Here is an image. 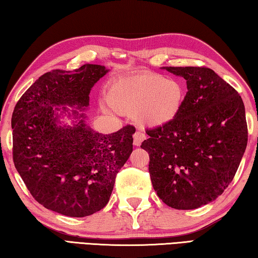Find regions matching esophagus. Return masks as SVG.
I'll use <instances>...</instances> for the list:
<instances>
[{
    "label": "esophagus",
    "mask_w": 258,
    "mask_h": 258,
    "mask_svg": "<svg viewBox=\"0 0 258 258\" xmlns=\"http://www.w3.org/2000/svg\"><path fill=\"white\" fill-rule=\"evenodd\" d=\"M143 140H146V135L141 132H135L133 135V145L135 147L141 146Z\"/></svg>",
    "instance_id": "1"
}]
</instances>
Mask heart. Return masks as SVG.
Segmentation results:
<instances>
[{
    "label": "heart",
    "mask_w": 258,
    "mask_h": 258,
    "mask_svg": "<svg viewBox=\"0 0 258 258\" xmlns=\"http://www.w3.org/2000/svg\"><path fill=\"white\" fill-rule=\"evenodd\" d=\"M180 81L159 74L141 72L119 76L109 83L104 111L134 116L147 127H161L175 120L184 102Z\"/></svg>",
    "instance_id": "heart-1"
}]
</instances>
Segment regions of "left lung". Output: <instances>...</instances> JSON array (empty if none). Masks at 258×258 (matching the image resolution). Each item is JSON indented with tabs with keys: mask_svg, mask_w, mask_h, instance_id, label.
<instances>
[{
	"mask_svg": "<svg viewBox=\"0 0 258 258\" xmlns=\"http://www.w3.org/2000/svg\"><path fill=\"white\" fill-rule=\"evenodd\" d=\"M186 81L182 110L173 123L147 130L141 148L158 197L175 209L212 203L233 180L246 150L242 99L206 67H163Z\"/></svg>",
	"mask_w": 258,
	"mask_h": 258,
	"instance_id": "obj_1",
	"label": "left lung"
}]
</instances>
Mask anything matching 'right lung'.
<instances>
[{"instance_id":"obj_1","label":"right lung","mask_w":258,"mask_h":258,"mask_svg":"<svg viewBox=\"0 0 258 258\" xmlns=\"http://www.w3.org/2000/svg\"><path fill=\"white\" fill-rule=\"evenodd\" d=\"M108 72L91 63L73 73L51 71L16 104L11 121L14 163L30 195L50 211L71 217L99 212L132 154L134 126L101 134L86 124L81 112L89 107L91 89ZM66 105L77 110L71 114ZM66 112L76 119L72 126L60 125L59 117Z\"/></svg>"}]
</instances>
